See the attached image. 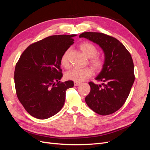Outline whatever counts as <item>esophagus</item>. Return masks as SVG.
<instances>
[{
    "instance_id": "obj_1",
    "label": "esophagus",
    "mask_w": 150,
    "mask_h": 150,
    "mask_svg": "<svg viewBox=\"0 0 150 150\" xmlns=\"http://www.w3.org/2000/svg\"><path fill=\"white\" fill-rule=\"evenodd\" d=\"M74 85L75 86H79L81 84V83H79V82H74Z\"/></svg>"
}]
</instances>
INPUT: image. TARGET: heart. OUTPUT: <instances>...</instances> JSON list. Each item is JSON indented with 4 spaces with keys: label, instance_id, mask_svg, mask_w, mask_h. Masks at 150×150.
<instances>
[{
    "label": "heart",
    "instance_id": "1",
    "mask_svg": "<svg viewBox=\"0 0 150 150\" xmlns=\"http://www.w3.org/2000/svg\"><path fill=\"white\" fill-rule=\"evenodd\" d=\"M79 48L85 55L89 58V62L96 71H101L105 61L104 59L101 56L98 55L99 49L96 45L89 42H84L80 44ZM69 50L67 49L62 53L60 58L61 65L65 68L69 66L68 55ZM93 74V71L89 67L83 68L74 67L66 72L65 78L67 80L73 81L74 82H81L88 79Z\"/></svg>",
    "mask_w": 150,
    "mask_h": 150
}]
</instances>
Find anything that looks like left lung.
<instances>
[{"instance_id":"1","label":"left lung","mask_w":150,"mask_h":150,"mask_svg":"<svg viewBox=\"0 0 150 150\" xmlns=\"http://www.w3.org/2000/svg\"><path fill=\"white\" fill-rule=\"evenodd\" d=\"M79 38L98 44L105 56L103 70L96 78L103 83H89L91 91L86 103L99 115L112 114L123 106L134 81L132 57L124 45L111 35L87 32L81 34Z\"/></svg>"}]
</instances>
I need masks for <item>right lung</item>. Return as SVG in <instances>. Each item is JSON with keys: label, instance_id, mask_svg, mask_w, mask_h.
<instances>
[{"label": "right lung", "instance_id": "obj_1", "mask_svg": "<svg viewBox=\"0 0 150 150\" xmlns=\"http://www.w3.org/2000/svg\"><path fill=\"white\" fill-rule=\"evenodd\" d=\"M76 34L56 35L31 44L16 63V94L26 111L35 118L47 119L64 106L66 92L74 83L59 81L60 58L74 43Z\"/></svg>", "mask_w": 150, "mask_h": 150}]
</instances>
